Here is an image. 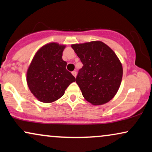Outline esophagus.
<instances>
[{
	"label": "esophagus",
	"instance_id": "34e87169",
	"mask_svg": "<svg viewBox=\"0 0 152 152\" xmlns=\"http://www.w3.org/2000/svg\"><path fill=\"white\" fill-rule=\"evenodd\" d=\"M72 74L73 75V76L75 77H76V76H77V72L75 71V70H74V71H72Z\"/></svg>",
	"mask_w": 152,
	"mask_h": 152
}]
</instances>
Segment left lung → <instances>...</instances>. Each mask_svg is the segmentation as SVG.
Returning a JSON list of instances; mask_svg holds the SVG:
<instances>
[{
	"label": "left lung",
	"mask_w": 152,
	"mask_h": 152,
	"mask_svg": "<svg viewBox=\"0 0 152 152\" xmlns=\"http://www.w3.org/2000/svg\"><path fill=\"white\" fill-rule=\"evenodd\" d=\"M83 64L76 82L83 97L93 105L109 102L121 84L122 66L111 48L99 41L71 45Z\"/></svg>",
	"instance_id": "1"
}]
</instances>
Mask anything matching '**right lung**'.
<instances>
[{
    "mask_svg": "<svg viewBox=\"0 0 152 152\" xmlns=\"http://www.w3.org/2000/svg\"><path fill=\"white\" fill-rule=\"evenodd\" d=\"M66 45L47 43L41 48L27 71V83L31 93L40 102H53L63 96L66 89L76 79L66 70L62 59Z\"/></svg>",
    "mask_w": 152,
    "mask_h": 152,
    "instance_id": "1",
    "label": "right lung"
}]
</instances>
